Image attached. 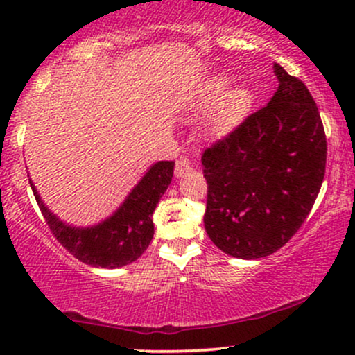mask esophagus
Masks as SVG:
<instances>
[{
	"label": "esophagus",
	"mask_w": 355,
	"mask_h": 355,
	"mask_svg": "<svg viewBox=\"0 0 355 355\" xmlns=\"http://www.w3.org/2000/svg\"><path fill=\"white\" fill-rule=\"evenodd\" d=\"M191 166H190V162L187 160V158H178L177 164H175V175H177L178 178L183 177L187 172H190Z\"/></svg>",
	"instance_id": "1"
}]
</instances>
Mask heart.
Returning a JSON list of instances; mask_svg holds the SVG:
<instances>
[{
  "mask_svg": "<svg viewBox=\"0 0 355 355\" xmlns=\"http://www.w3.org/2000/svg\"><path fill=\"white\" fill-rule=\"evenodd\" d=\"M227 88H229V81L225 78H211L202 83L189 100L185 115L195 118L205 113L215 104L207 121V133H211V135L225 133L247 115L254 101L250 89L245 87H235L223 93Z\"/></svg>",
  "mask_w": 355,
  "mask_h": 355,
  "instance_id": "heart-1",
  "label": "heart"
}]
</instances>
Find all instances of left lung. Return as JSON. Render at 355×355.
<instances>
[{
  "label": "left lung",
  "mask_w": 355,
  "mask_h": 355,
  "mask_svg": "<svg viewBox=\"0 0 355 355\" xmlns=\"http://www.w3.org/2000/svg\"><path fill=\"white\" fill-rule=\"evenodd\" d=\"M274 73L279 87L267 107L202 155L205 230L237 259H262L294 237L325 173L327 141L311 92L280 64Z\"/></svg>",
  "instance_id": "obj_1"
}]
</instances>
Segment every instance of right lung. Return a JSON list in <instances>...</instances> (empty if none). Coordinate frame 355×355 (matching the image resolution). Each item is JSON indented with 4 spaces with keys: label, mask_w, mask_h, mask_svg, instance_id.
Returning <instances> with one entry per match:
<instances>
[{
    "label": "right lung",
    "mask_w": 355,
    "mask_h": 355,
    "mask_svg": "<svg viewBox=\"0 0 355 355\" xmlns=\"http://www.w3.org/2000/svg\"><path fill=\"white\" fill-rule=\"evenodd\" d=\"M173 166L175 162L153 164L110 217L88 227L63 222L44 205L31 180L30 185L48 227L61 245L87 266L118 268L135 262L152 242L153 211L172 182Z\"/></svg>",
    "instance_id": "obj_1"
}]
</instances>
